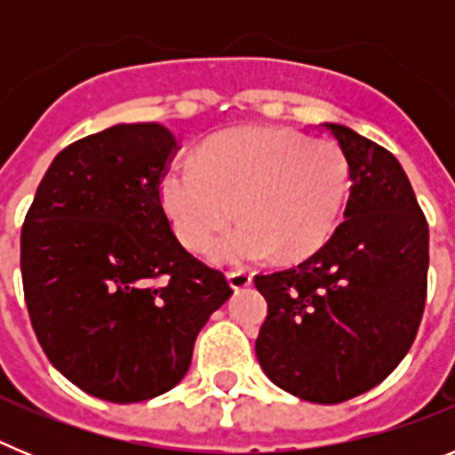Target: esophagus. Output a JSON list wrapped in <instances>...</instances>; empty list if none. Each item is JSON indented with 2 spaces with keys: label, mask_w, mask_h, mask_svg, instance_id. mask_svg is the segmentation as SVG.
I'll return each instance as SVG.
<instances>
[{
  "label": "esophagus",
  "mask_w": 455,
  "mask_h": 455,
  "mask_svg": "<svg viewBox=\"0 0 455 455\" xmlns=\"http://www.w3.org/2000/svg\"><path fill=\"white\" fill-rule=\"evenodd\" d=\"M228 280H230V287L239 291V289L251 287V284H252V273H248V271H230V273H228Z\"/></svg>",
  "instance_id": "esophagus-1"
}]
</instances>
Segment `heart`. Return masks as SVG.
<instances>
[{
	"mask_svg": "<svg viewBox=\"0 0 455 455\" xmlns=\"http://www.w3.org/2000/svg\"><path fill=\"white\" fill-rule=\"evenodd\" d=\"M351 184L337 143L291 130L243 127L209 139L198 159L175 156L159 196L172 230L198 251L232 216L243 220L216 236V264L267 262L283 252L303 259L325 246L339 223Z\"/></svg>",
	"mask_w": 455,
	"mask_h": 455,
	"instance_id": "heart-1",
	"label": "heart"
}]
</instances>
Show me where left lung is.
<instances>
[{"label":"left lung","mask_w":455,"mask_h":455,"mask_svg":"<svg viewBox=\"0 0 455 455\" xmlns=\"http://www.w3.org/2000/svg\"><path fill=\"white\" fill-rule=\"evenodd\" d=\"M321 130L348 159L347 220L296 268L255 277L268 303L255 353L277 387L331 405L383 383L412 347L428 223L392 152L344 124Z\"/></svg>","instance_id":"1"}]
</instances>
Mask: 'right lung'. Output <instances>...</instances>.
Wrapping results in <instances>:
<instances>
[{
	"label": "right lung",
	"mask_w": 455,
	"mask_h": 455,
	"mask_svg": "<svg viewBox=\"0 0 455 455\" xmlns=\"http://www.w3.org/2000/svg\"><path fill=\"white\" fill-rule=\"evenodd\" d=\"M178 139L114 124L54 156L22 225L24 300L40 347L70 383L111 403L168 392L196 337L232 296L172 235L159 182Z\"/></svg>",
	"instance_id": "add662e5"
}]
</instances>
